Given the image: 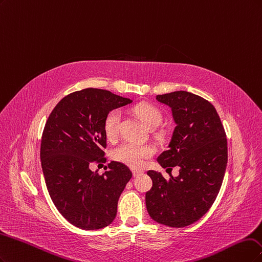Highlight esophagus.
I'll return each instance as SVG.
<instances>
[{
    "mask_svg": "<svg viewBox=\"0 0 262 262\" xmlns=\"http://www.w3.org/2000/svg\"><path fill=\"white\" fill-rule=\"evenodd\" d=\"M141 174H142V171H140V170H133V175H134V177H136V176L141 175Z\"/></svg>",
    "mask_w": 262,
    "mask_h": 262,
    "instance_id": "esophagus-1",
    "label": "esophagus"
}]
</instances>
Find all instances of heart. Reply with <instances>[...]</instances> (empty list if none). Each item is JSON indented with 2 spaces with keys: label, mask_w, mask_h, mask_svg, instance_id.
Returning <instances> with one entry per match:
<instances>
[{
  "label": "heart",
  "mask_w": 262,
  "mask_h": 262,
  "mask_svg": "<svg viewBox=\"0 0 262 262\" xmlns=\"http://www.w3.org/2000/svg\"><path fill=\"white\" fill-rule=\"evenodd\" d=\"M134 111L149 129H155L162 123L163 116L160 110L152 104L139 103L134 107ZM121 111L117 108L110 111L103 123V129L108 140H115L120 133ZM155 149L150 145L136 142H124L113 151V159L116 162L123 163L133 168L141 167L147 159L152 157Z\"/></svg>",
  "instance_id": "1"
}]
</instances>
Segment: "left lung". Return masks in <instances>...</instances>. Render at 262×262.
<instances>
[{"label":"left lung","mask_w":262,"mask_h":262,"mask_svg":"<svg viewBox=\"0 0 262 262\" xmlns=\"http://www.w3.org/2000/svg\"><path fill=\"white\" fill-rule=\"evenodd\" d=\"M172 110L175 128L168 149L158 157L162 167H180L165 180L148 171L152 187L146 192L148 213L156 222L184 227L204 216L220 191L227 163V141L215 107L187 91L157 96Z\"/></svg>","instance_id":"obj_1"}]
</instances>
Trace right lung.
<instances>
[{
	"label": "right lung",
	"mask_w": 262,
	"mask_h": 262,
	"mask_svg": "<svg viewBox=\"0 0 262 262\" xmlns=\"http://www.w3.org/2000/svg\"><path fill=\"white\" fill-rule=\"evenodd\" d=\"M132 100L107 90L87 88L64 97L50 114L41 138L40 159L54 206L81 230L103 229L113 222L117 202L132 172L112 161L103 174L90 170L105 162L103 123L111 110Z\"/></svg>",
	"instance_id": "right-lung-1"
}]
</instances>
